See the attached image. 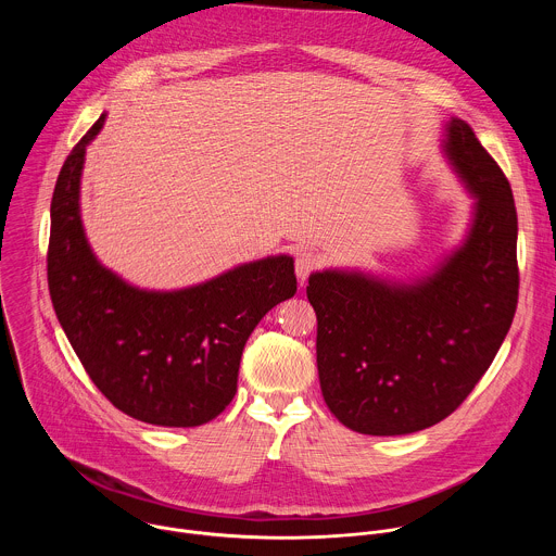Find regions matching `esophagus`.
Returning <instances> with one entry per match:
<instances>
[{
    "label": "esophagus",
    "mask_w": 556,
    "mask_h": 556,
    "mask_svg": "<svg viewBox=\"0 0 556 556\" xmlns=\"http://www.w3.org/2000/svg\"><path fill=\"white\" fill-rule=\"evenodd\" d=\"M316 268H319V255L312 253V251H299L296 257H294V270H296V277L299 281L303 283L309 273H314Z\"/></svg>",
    "instance_id": "obj_1"
}]
</instances>
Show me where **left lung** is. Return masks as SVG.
Returning <instances> with one entry per match:
<instances>
[{
    "label": "left lung",
    "instance_id": "left-lung-1",
    "mask_svg": "<svg viewBox=\"0 0 556 556\" xmlns=\"http://www.w3.org/2000/svg\"><path fill=\"white\" fill-rule=\"evenodd\" d=\"M444 151L475 198L457 251L414 283L324 270L305 288L319 321L324 401L365 435H405L451 416L491 367L517 309L513 189L468 123H446Z\"/></svg>",
    "mask_w": 556,
    "mask_h": 556
}]
</instances>
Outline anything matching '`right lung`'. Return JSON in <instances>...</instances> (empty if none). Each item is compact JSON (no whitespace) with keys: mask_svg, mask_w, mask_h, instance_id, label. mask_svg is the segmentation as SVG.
<instances>
[{"mask_svg":"<svg viewBox=\"0 0 556 556\" xmlns=\"http://www.w3.org/2000/svg\"><path fill=\"white\" fill-rule=\"evenodd\" d=\"M74 144L50 204L48 288L56 319L92 382L123 414L157 427H200L237 391L244 345L264 314L296 292L294 262L275 255L204 283L140 290L92 253L81 222L86 147Z\"/></svg>","mask_w":556,"mask_h":556,"instance_id":"obj_1","label":"right lung"}]
</instances>
